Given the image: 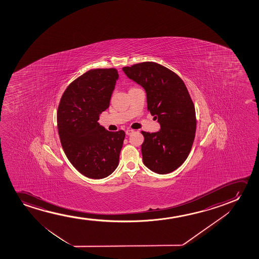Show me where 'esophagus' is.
<instances>
[{"label":"esophagus","instance_id":"obj_1","mask_svg":"<svg viewBox=\"0 0 259 259\" xmlns=\"http://www.w3.org/2000/svg\"><path fill=\"white\" fill-rule=\"evenodd\" d=\"M135 131L134 130H132V129H127L126 131H125V135H131L132 134H134Z\"/></svg>","mask_w":259,"mask_h":259}]
</instances>
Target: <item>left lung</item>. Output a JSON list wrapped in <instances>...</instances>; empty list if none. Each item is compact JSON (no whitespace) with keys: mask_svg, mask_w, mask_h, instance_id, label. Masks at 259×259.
<instances>
[{"mask_svg":"<svg viewBox=\"0 0 259 259\" xmlns=\"http://www.w3.org/2000/svg\"><path fill=\"white\" fill-rule=\"evenodd\" d=\"M123 71L145 89L148 110L161 126L156 133L142 132L143 163L156 174H170L184 163L195 140V106L188 89L175 72L154 62Z\"/></svg>","mask_w":259,"mask_h":259,"instance_id":"8db88e82","label":"left lung"}]
</instances>
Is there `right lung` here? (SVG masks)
Listing matches in <instances>:
<instances>
[{
  "label": "right lung",
  "instance_id": "obj_1",
  "mask_svg": "<svg viewBox=\"0 0 259 259\" xmlns=\"http://www.w3.org/2000/svg\"><path fill=\"white\" fill-rule=\"evenodd\" d=\"M118 73L94 69L68 85L57 110L61 144L71 164L85 177L106 178L116 170L125 134L110 132L98 123L110 106Z\"/></svg>",
  "mask_w": 259,
  "mask_h": 259
}]
</instances>
